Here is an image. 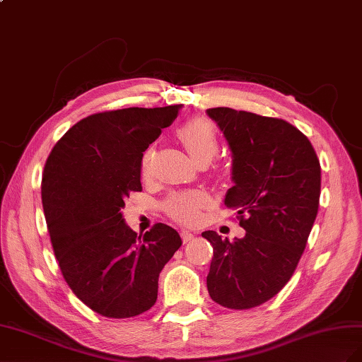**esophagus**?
Segmentation results:
<instances>
[{
	"label": "esophagus",
	"instance_id": "34e87169",
	"mask_svg": "<svg viewBox=\"0 0 362 362\" xmlns=\"http://www.w3.org/2000/svg\"><path fill=\"white\" fill-rule=\"evenodd\" d=\"M180 236H182V240H183V243H188V241H191L194 236H195V233L194 232H191V230H182L180 232Z\"/></svg>",
	"mask_w": 362,
	"mask_h": 362
}]
</instances>
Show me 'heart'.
Returning <instances> with one entry per match:
<instances>
[{"label": "heart", "mask_w": 362, "mask_h": 362, "mask_svg": "<svg viewBox=\"0 0 362 362\" xmlns=\"http://www.w3.org/2000/svg\"><path fill=\"white\" fill-rule=\"evenodd\" d=\"M177 136L182 141L185 148L188 150L191 158L204 165L211 162L215 154L218 153V133L214 126V122L208 118L195 117L191 118L180 126L177 130ZM154 167V147L146 148L141 158V174L142 177H151ZM206 203V195L202 191H185L175 192L165 200L163 209L171 218L189 223L199 216L200 208Z\"/></svg>", "instance_id": "b5f03b06"}]
</instances>
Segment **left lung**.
Listing matches in <instances>:
<instances>
[{
  "mask_svg": "<svg viewBox=\"0 0 362 362\" xmlns=\"http://www.w3.org/2000/svg\"><path fill=\"white\" fill-rule=\"evenodd\" d=\"M233 153V187L224 204L238 209L243 240L202 233L214 257L206 277L214 302L250 309L290 281L318 212L322 168L313 144L285 119L230 107L206 110Z\"/></svg>",
  "mask_w": 362,
  "mask_h": 362,
  "instance_id": "1",
  "label": "left lung"
}]
</instances>
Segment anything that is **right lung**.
Here are the masks:
<instances>
[{"mask_svg":"<svg viewBox=\"0 0 362 362\" xmlns=\"http://www.w3.org/2000/svg\"><path fill=\"white\" fill-rule=\"evenodd\" d=\"M180 106L98 112L74 124L51 150L42 206L56 259L68 286L92 311L136 317L156 303L159 273L182 245L156 223L144 236L121 208L142 191L141 158Z\"/></svg>","mask_w":362,"mask_h":362,"instance_id":"add662e5","label":"right lung"}]
</instances>
